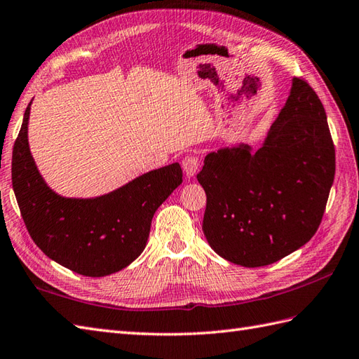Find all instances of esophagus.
I'll return each instance as SVG.
<instances>
[{"label":"esophagus","instance_id":"34e87169","mask_svg":"<svg viewBox=\"0 0 359 359\" xmlns=\"http://www.w3.org/2000/svg\"><path fill=\"white\" fill-rule=\"evenodd\" d=\"M182 166H183V171H185L188 177H194L197 171H198V166H200L198 157L194 156V154L185 156V157H183V161H182Z\"/></svg>","mask_w":359,"mask_h":359}]
</instances>
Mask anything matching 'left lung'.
Here are the masks:
<instances>
[{
  "instance_id": "8db88e82",
  "label": "left lung",
  "mask_w": 359,
  "mask_h": 359,
  "mask_svg": "<svg viewBox=\"0 0 359 359\" xmlns=\"http://www.w3.org/2000/svg\"><path fill=\"white\" fill-rule=\"evenodd\" d=\"M335 177V145L318 95L303 78L255 153L248 145L205 157L203 234L228 262L260 268L307 243Z\"/></svg>"
}]
</instances>
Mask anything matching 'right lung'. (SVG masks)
<instances>
[{
  "label": "right lung",
  "mask_w": 359,
  "mask_h": 359,
  "mask_svg": "<svg viewBox=\"0 0 359 359\" xmlns=\"http://www.w3.org/2000/svg\"><path fill=\"white\" fill-rule=\"evenodd\" d=\"M29 114L30 104L13 145L12 185L32 240L48 258L86 277L127 268L145 249L156 210L182 183L180 165L149 171L102 197L65 198L46 185L33 162Z\"/></svg>",
  "instance_id": "right-lung-1"
}]
</instances>
